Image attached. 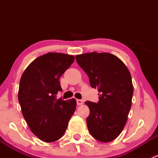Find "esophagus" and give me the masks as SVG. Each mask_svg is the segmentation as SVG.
<instances>
[{"instance_id":"obj_1","label":"esophagus","mask_w":158,"mask_h":158,"mask_svg":"<svg viewBox=\"0 0 158 158\" xmlns=\"http://www.w3.org/2000/svg\"><path fill=\"white\" fill-rule=\"evenodd\" d=\"M76 102H77L78 106H82V105L83 104V101L81 99H77L76 100Z\"/></svg>"}]
</instances>
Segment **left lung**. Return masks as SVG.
Segmentation results:
<instances>
[{
	"mask_svg": "<svg viewBox=\"0 0 158 158\" xmlns=\"http://www.w3.org/2000/svg\"><path fill=\"white\" fill-rule=\"evenodd\" d=\"M78 64L89 76L92 88L99 92L98 102L87 101V127L91 135L102 142L118 138L127 120L133 95L131 73L119 58L109 52L76 56Z\"/></svg>",
	"mask_w": 158,
	"mask_h": 158,
	"instance_id": "1",
	"label": "left lung"
}]
</instances>
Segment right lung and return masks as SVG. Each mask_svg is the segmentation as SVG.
<instances>
[{
  "instance_id": "right-lung-1",
  "label": "right lung",
  "mask_w": 158,
  "mask_h": 158,
  "mask_svg": "<svg viewBox=\"0 0 158 158\" xmlns=\"http://www.w3.org/2000/svg\"><path fill=\"white\" fill-rule=\"evenodd\" d=\"M74 60L72 55L48 52L33 60L20 78L18 100L22 114L31 131L45 142L63 137L76 110L75 98H56L62 92L60 76Z\"/></svg>"
}]
</instances>
